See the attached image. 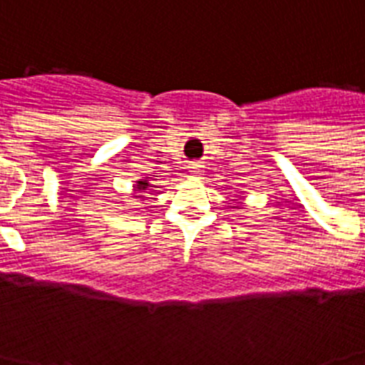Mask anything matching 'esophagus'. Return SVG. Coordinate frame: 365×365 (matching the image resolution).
I'll return each mask as SVG.
<instances>
[{"instance_id": "34e87169", "label": "esophagus", "mask_w": 365, "mask_h": 365, "mask_svg": "<svg viewBox=\"0 0 365 365\" xmlns=\"http://www.w3.org/2000/svg\"><path fill=\"white\" fill-rule=\"evenodd\" d=\"M187 168H190V172H193L195 175H199L203 172V164H201V162H190V166Z\"/></svg>"}]
</instances>
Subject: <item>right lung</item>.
I'll list each match as a JSON object with an SVG mask.
<instances>
[{"label": "right lung", "instance_id": "1", "mask_svg": "<svg viewBox=\"0 0 365 365\" xmlns=\"http://www.w3.org/2000/svg\"><path fill=\"white\" fill-rule=\"evenodd\" d=\"M148 187H150V183L146 182V180H144V182H138V185H136V190H138V191L148 190ZM136 197H144V195H136Z\"/></svg>", "mask_w": 365, "mask_h": 365}]
</instances>
